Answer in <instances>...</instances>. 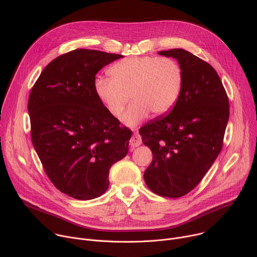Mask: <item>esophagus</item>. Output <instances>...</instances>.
I'll list each match as a JSON object with an SVG mask.
<instances>
[{"mask_svg":"<svg viewBox=\"0 0 257 257\" xmlns=\"http://www.w3.org/2000/svg\"><path fill=\"white\" fill-rule=\"evenodd\" d=\"M141 143H142V140H141L140 135L137 134V133H134V134L132 135V137L130 138V142H129L131 148H133V149H134V148H137V146L141 145Z\"/></svg>","mask_w":257,"mask_h":257,"instance_id":"34e87169","label":"esophagus"}]
</instances>
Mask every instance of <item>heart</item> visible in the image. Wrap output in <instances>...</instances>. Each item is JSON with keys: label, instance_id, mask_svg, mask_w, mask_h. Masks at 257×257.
<instances>
[{"label": "heart", "instance_id": "b5f03b06", "mask_svg": "<svg viewBox=\"0 0 257 257\" xmlns=\"http://www.w3.org/2000/svg\"><path fill=\"white\" fill-rule=\"evenodd\" d=\"M111 78L96 76L93 88L96 96L114 117L123 113L134 100L122 121L136 126L153 112L155 116L169 113L182 88V69L171 58L133 57L121 60L108 69Z\"/></svg>", "mask_w": 257, "mask_h": 257}]
</instances>
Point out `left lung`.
<instances>
[{
  "label": "left lung",
  "mask_w": 257,
  "mask_h": 257,
  "mask_svg": "<svg viewBox=\"0 0 257 257\" xmlns=\"http://www.w3.org/2000/svg\"><path fill=\"white\" fill-rule=\"evenodd\" d=\"M158 54L178 61L183 81L171 113L139 129L154 156L143 176L154 193L178 198L197 186L221 153L229 99L208 63L183 49Z\"/></svg>",
  "instance_id": "1"
}]
</instances>
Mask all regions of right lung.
Instances as JSON below:
<instances>
[{
  "label": "right lung",
  "mask_w": 257,
  "mask_h": 257,
  "mask_svg": "<svg viewBox=\"0 0 257 257\" xmlns=\"http://www.w3.org/2000/svg\"><path fill=\"white\" fill-rule=\"evenodd\" d=\"M120 58L85 49L59 56L28 98L35 152L56 188L78 200L102 195L109 168L128 154L132 131L120 127L93 88L96 73Z\"/></svg>",
  "instance_id": "add662e5"
}]
</instances>
